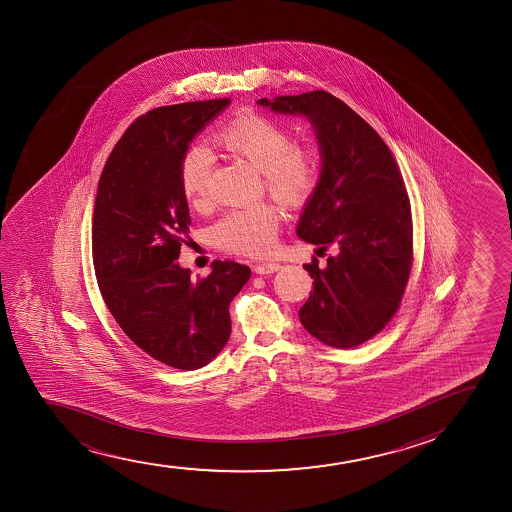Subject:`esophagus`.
I'll return each instance as SVG.
<instances>
[{"mask_svg":"<svg viewBox=\"0 0 512 512\" xmlns=\"http://www.w3.org/2000/svg\"><path fill=\"white\" fill-rule=\"evenodd\" d=\"M280 268H282V265H278V263H259V265L254 266V271L258 275H270V273H275Z\"/></svg>","mask_w":512,"mask_h":512,"instance_id":"obj_1","label":"esophagus"}]
</instances>
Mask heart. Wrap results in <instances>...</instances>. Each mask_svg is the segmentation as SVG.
I'll use <instances>...</instances> for the list:
<instances>
[{
    "label": "heart",
    "mask_w": 512,
    "mask_h": 512,
    "mask_svg": "<svg viewBox=\"0 0 512 512\" xmlns=\"http://www.w3.org/2000/svg\"><path fill=\"white\" fill-rule=\"evenodd\" d=\"M215 143L263 172L266 191L287 208L307 205L323 179V152L314 145H295L288 128L261 114L232 119L215 135ZM212 167V153L203 145L189 147L179 164L184 198L196 210L210 203ZM278 227L277 208L254 203L220 218L212 237L229 253L263 256L275 247Z\"/></svg>",
    "instance_id": "b5f03b06"
}]
</instances>
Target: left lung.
Returning a JSON list of instances; mask_svg holds the SVG:
<instances>
[{
  "label": "left lung",
  "mask_w": 512,
  "mask_h": 512,
  "mask_svg": "<svg viewBox=\"0 0 512 512\" xmlns=\"http://www.w3.org/2000/svg\"><path fill=\"white\" fill-rule=\"evenodd\" d=\"M258 104L307 116L323 152V179L297 235L340 253L326 266L318 258L304 265L314 285L300 321L329 347H359L393 319L412 271V206L400 167L371 124L324 90Z\"/></svg>",
  "instance_id": "8db88e82"
}]
</instances>
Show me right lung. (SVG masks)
I'll use <instances>...</instances> for the list:
<instances>
[{
	"mask_svg": "<svg viewBox=\"0 0 512 512\" xmlns=\"http://www.w3.org/2000/svg\"><path fill=\"white\" fill-rule=\"evenodd\" d=\"M229 102H186L135 119L97 186L92 258L102 299L136 347L181 371L200 369L225 347L230 302L251 277L235 261H213L205 278L176 263L191 224L179 164Z\"/></svg>",
	"mask_w": 512,
	"mask_h": 512,
	"instance_id": "obj_1",
	"label": "right lung"
}]
</instances>
